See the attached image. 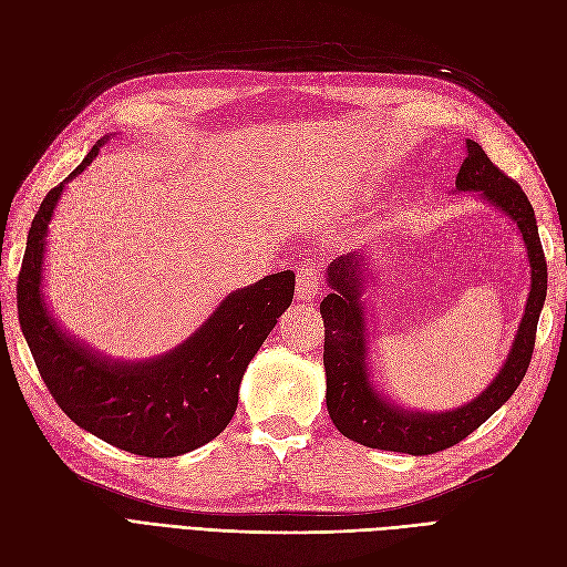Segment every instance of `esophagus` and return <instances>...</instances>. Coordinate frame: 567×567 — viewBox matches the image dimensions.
Segmentation results:
<instances>
[{
    "label": "esophagus",
    "mask_w": 567,
    "mask_h": 567,
    "mask_svg": "<svg viewBox=\"0 0 567 567\" xmlns=\"http://www.w3.org/2000/svg\"><path fill=\"white\" fill-rule=\"evenodd\" d=\"M319 281H321V274L317 267L312 265H302L298 269V300L302 302H310L317 298L319 293Z\"/></svg>",
    "instance_id": "obj_1"
}]
</instances>
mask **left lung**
<instances>
[{
    "mask_svg": "<svg viewBox=\"0 0 567 567\" xmlns=\"http://www.w3.org/2000/svg\"><path fill=\"white\" fill-rule=\"evenodd\" d=\"M468 156L463 161L456 188L475 192L504 210L516 221L529 260V296L520 319L516 340L496 379L475 400L442 414L406 411L388 402L373 385L369 371L367 321L362 302V255H340L326 269L331 293L319 305L323 319V369H326V406L338 431L371 450L402 452L411 456H427L450 450L475 427L483 425L499 409L520 381L525 379L532 350H535L537 321L546 300V260L539 241L535 210L518 182L506 177L496 167L483 146L466 142Z\"/></svg>",
    "mask_w": 567,
    "mask_h": 567,
    "instance_id": "obj_1",
    "label": "left lung"
}]
</instances>
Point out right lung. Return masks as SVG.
<instances>
[{
  "instance_id": "right-lung-1",
  "label": "right lung",
  "mask_w": 567,
  "mask_h": 567,
  "mask_svg": "<svg viewBox=\"0 0 567 567\" xmlns=\"http://www.w3.org/2000/svg\"><path fill=\"white\" fill-rule=\"evenodd\" d=\"M109 136L44 196L28 231L19 274V321L51 398L84 431L117 450L167 458L203 447L229 425L238 385L255 352L288 310L296 274L286 269L234 290L182 346L148 362H115L84 348L49 315L42 293L47 229L65 182L78 177Z\"/></svg>"
}]
</instances>
